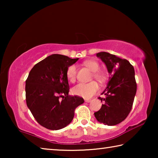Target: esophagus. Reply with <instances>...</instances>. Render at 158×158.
<instances>
[{
  "label": "esophagus",
  "mask_w": 158,
  "mask_h": 158,
  "mask_svg": "<svg viewBox=\"0 0 158 158\" xmlns=\"http://www.w3.org/2000/svg\"><path fill=\"white\" fill-rule=\"evenodd\" d=\"M90 101H91V100H87V99H85V102H90Z\"/></svg>",
  "instance_id": "1"
}]
</instances>
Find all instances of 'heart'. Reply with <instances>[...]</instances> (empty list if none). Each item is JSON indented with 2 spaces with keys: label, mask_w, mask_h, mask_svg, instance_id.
<instances>
[{
  "label": "heart",
  "mask_w": 158,
  "mask_h": 158,
  "mask_svg": "<svg viewBox=\"0 0 158 158\" xmlns=\"http://www.w3.org/2000/svg\"><path fill=\"white\" fill-rule=\"evenodd\" d=\"M84 65L89 68L93 72V77L99 81H103L106 79V74L102 71L98 70L100 65L95 60H86L84 63ZM66 75L68 81L74 82L77 76V66L75 65H69L66 71ZM99 90V85L97 82L91 81L89 83H79L74 86L72 93L74 95L80 96L84 98H90L95 95Z\"/></svg>",
  "instance_id": "b5f03b06"
}]
</instances>
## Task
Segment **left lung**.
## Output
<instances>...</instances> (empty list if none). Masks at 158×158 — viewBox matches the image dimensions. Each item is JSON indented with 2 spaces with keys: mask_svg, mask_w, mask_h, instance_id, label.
<instances>
[{
  "mask_svg": "<svg viewBox=\"0 0 158 158\" xmlns=\"http://www.w3.org/2000/svg\"><path fill=\"white\" fill-rule=\"evenodd\" d=\"M96 56L105 64L111 76L102 93L105 97L98 98L103 105L94 115L98 122L112 126L124 121L132 109L137 92L135 69L126 59L109 53L102 52Z\"/></svg>",
  "mask_w": 158,
  "mask_h": 158,
  "instance_id": "1",
  "label": "left lung"
}]
</instances>
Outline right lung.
Returning a JSON list of instances; mask_svg holds the SVG:
<instances>
[{"label": "right lung", "instance_id": "1", "mask_svg": "<svg viewBox=\"0 0 158 158\" xmlns=\"http://www.w3.org/2000/svg\"><path fill=\"white\" fill-rule=\"evenodd\" d=\"M78 60L52 54L29 73L26 81V105L37 123L47 129L58 130L68 125L75 109L84 102L82 98L68 95L66 71Z\"/></svg>", "mask_w": 158, "mask_h": 158}]
</instances>
